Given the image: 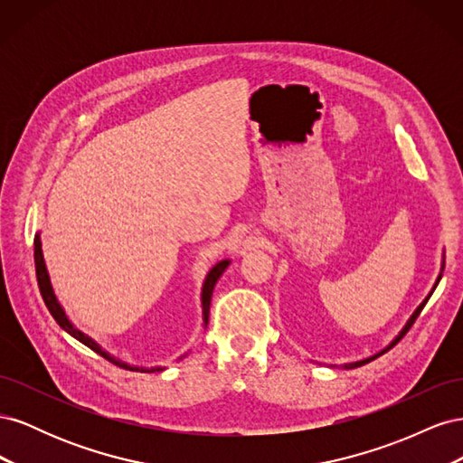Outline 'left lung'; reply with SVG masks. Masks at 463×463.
<instances>
[{"label":"left lung","mask_w":463,"mask_h":463,"mask_svg":"<svg viewBox=\"0 0 463 463\" xmlns=\"http://www.w3.org/2000/svg\"><path fill=\"white\" fill-rule=\"evenodd\" d=\"M442 270H444V257H442V264H440V272H439V276H437V282H434V286L430 288V291H429V296H427V298H425V299H423L421 303H419V305H417V309H415V311L411 313V317H410L408 320H405V325H403V328H402V330H400V332H398V334L394 335V338H392V342H390V344H388V345H386L384 349H381V352H376L374 355H369V357H365V359H359V361H352V363H344V367H345V369H355V367H361V365H365V363H369V361L376 359L378 355H383L384 352H388V349H390L392 345H396V344H398V342H400V340L403 338V334H405V332H408V330L411 328V325H413V322H415V318L419 317V313H421V311H423V307H425V303L429 301V298L432 296V291H434V288H437V286H439V282H440V278H442Z\"/></svg>","instance_id":"obj_1"}]
</instances>
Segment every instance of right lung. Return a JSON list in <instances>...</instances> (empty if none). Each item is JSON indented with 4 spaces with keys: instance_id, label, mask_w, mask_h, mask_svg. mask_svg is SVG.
Segmentation results:
<instances>
[{
    "instance_id": "1",
    "label": "right lung",
    "mask_w": 463,
    "mask_h": 463,
    "mask_svg": "<svg viewBox=\"0 0 463 463\" xmlns=\"http://www.w3.org/2000/svg\"><path fill=\"white\" fill-rule=\"evenodd\" d=\"M232 262V259H223L220 262H216L213 269L208 270L204 282H203V288H201V309H203V328L206 330V325H208V313H210V301H213V291H214V286L220 279V276L223 274V270L228 269ZM34 264H36V278H38V288H40V293H42V299H44L48 311L52 313V317L55 318V322L69 334L73 335L75 340H79L80 344H85L87 347H90L92 352H96L98 355H102L104 359L111 361L114 365L121 367V369H128V371H137V373H160L164 371L165 367L164 365H154V367H138V365H129L128 361H121V359H116L111 354H108L106 349L98 344L96 340H92L89 334H85L82 330H79L71 320H69L63 305L60 303L58 296H55L53 291V286H52V279H50V272H48V266H46V259H44V250H42V240H40V232L34 235ZM187 354L181 355L179 359H184Z\"/></svg>"
}]
</instances>
